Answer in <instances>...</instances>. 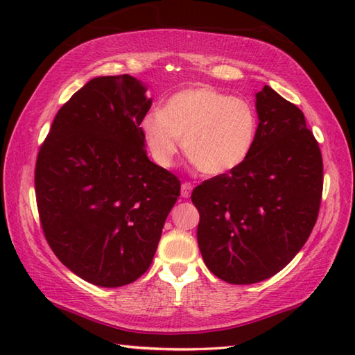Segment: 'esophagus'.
<instances>
[{
	"label": "esophagus",
	"mask_w": 355,
	"mask_h": 355,
	"mask_svg": "<svg viewBox=\"0 0 355 355\" xmlns=\"http://www.w3.org/2000/svg\"><path fill=\"white\" fill-rule=\"evenodd\" d=\"M192 189H193V186H192L189 182H184V183L182 184V197H183V198H189Z\"/></svg>",
	"instance_id": "esophagus-1"
}]
</instances>
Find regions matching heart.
<instances>
[{"label": "heart", "instance_id": "1", "mask_svg": "<svg viewBox=\"0 0 355 355\" xmlns=\"http://www.w3.org/2000/svg\"><path fill=\"white\" fill-rule=\"evenodd\" d=\"M141 134L154 162L169 168L183 148L206 175H224L243 166L258 139V116L250 103L200 85L172 94L162 110L143 116Z\"/></svg>", "mask_w": 355, "mask_h": 355}]
</instances>
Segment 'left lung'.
<instances>
[{"label": "left lung", "mask_w": 355, "mask_h": 355, "mask_svg": "<svg viewBox=\"0 0 355 355\" xmlns=\"http://www.w3.org/2000/svg\"><path fill=\"white\" fill-rule=\"evenodd\" d=\"M258 139L248 160L192 192L197 239L223 281L256 284L281 271L318 221L323 163L305 116L266 85L256 94Z\"/></svg>", "instance_id": "left-lung-1"}]
</instances>
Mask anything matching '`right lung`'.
Returning a JSON list of instances; mask_svg holds the SVG:
<instances>
[{"instance_id": "1", "label": "right lung", "mask_w": 355, "mask_h": 355, "mask_svg": "<svg viewBox=\"0 0 355 355\" xmlns=\"http://www.w3.org/2000/svg\"><path fill=\"white\" fill-rule=\"evenodd\" d=\"M145 93L130 74L87 82L58 111L36 160L45 239L67 268L105 288L149 268L180 197V180L146 155Z\"/></svg>"}]
</instances>
